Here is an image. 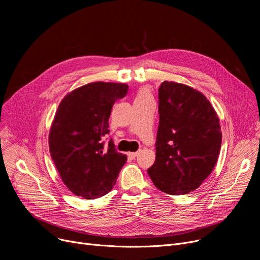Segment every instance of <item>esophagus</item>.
<instances>
[{
    "mask_svg": "<svg viewBox=\"0 0 260 260\" xmlns=\"http://www.w3.org/2000/svg\"><path fill=\"white\" fill-rule=\"evenodd\" d=\"M138 154H139L138 152H135V153H128V154H127V156H128L129 158H132V159H135L136 157L138 156Z\"/></svg>",
    "mask_w": 260,
    "mask_h": 260,
    "instance_id": "obj_1",
    "label": "esophagus"
}]
</instances>
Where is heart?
Here are the masks:
<instances>
[{
  "label": "heart",
  "instance_id": "obj_1",
  "mask_svg": "<svg viewBox=\"0 0 260 260\" xmlns=\"http://www.w3.org/2000/svg\"><path fill=\"white\" fill-rule=\"evenodd\" d=\"M151 97V91H149L148 88H141L138 92L137 99H144V98H148Z\"/></svg>",
  "mask_w": 260,
  "mask_h": 260
}]
</instances>
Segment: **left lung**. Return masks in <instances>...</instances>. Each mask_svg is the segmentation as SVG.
<instances>
[{
  "label": "left lung",
  "instance_id": "left-lung-1",
  "mask_svg": "<svg viewBox=\"0 0 260 260\" xmlns=\"http://www.w3.org/2000/svg\"><path fill=\"white\" fill-rule=\"evenodd\" d=\"M158 92L156 160L147 173L162 192L188 194L216 165L222 140L219 119L210 101L187 85L163 81Z\"/></svg>",
  "mask_w": 260,
  "mask_h": 260
}]
</instances>
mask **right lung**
<instances>
[{
  "label": "right lung",
  "instance_id": "obj_1",
  "mask_svg": "<svg viewBox=\"0 0 260 260\" xmlns=\"http://www.w3.org/2000/svg\"><path fill=\"white\" fill-rule=\"evenodd\" d=\"M128 85L93 82L81 86L61 101L49 133V152L67 188L84 199L112 190L127 160L118 153L113 139L104 148L108 119Z\"/></svg>",
  "mask_w": 260,
  "mask_h": 260
}]
</instances>
